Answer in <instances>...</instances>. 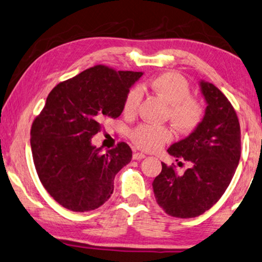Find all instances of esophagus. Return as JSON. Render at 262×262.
Segmentation results:
<instances>
[{
  "label": "esophagus",
  "instance_id": "34e87169",
  "mask_svg": "<svg viewBox=\"0 0 262 262\" xmlns=\"http://www.w3.org/2000/svg\"><path fill=\"white\" fill-rule=\"evenodd\" d=\"M146 158V155L142 153H134L133 154V160H142Z\"/></svg>",
  "mask_w": 262,
  "mask_h": 262
}]
</instances>
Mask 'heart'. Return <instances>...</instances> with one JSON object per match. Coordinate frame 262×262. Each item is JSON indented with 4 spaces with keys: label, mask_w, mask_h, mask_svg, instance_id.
Instances as JSON below:
<instances>
[{
    "label": "heart",
    "mask_w": 262,
    "mask_h": 262,
    "mask_svg": "<svg viewBox=\"0 0 262 262\" xmlns=\"http://www.w3.org/2000/svg\"><path fill=\"white\" fill-rule=\"evenodd\" d=\"M150 88L169 104V119L181 132H192L204 119V106L200 101L190 97V85L180 74L168 72L150 81ZM142 100V91L134 87L128 91L123 101V113L133 115L138 112ZM129 138L142 150H156L171 139L167 127L141 123L129 133Z\"/></svg>",
    "instance_id": "obj_1"
}]
</instances>
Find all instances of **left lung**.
Returning <instances> with one entry per match:
<instances>
[{
	"mask_svg": "<svg viewBox=\"0 0 262 262\" xmlns=\"http://www.w3.org/2000/svg\"><path fill=\"white\" fill-rule=\"evenodd\" d=\"M207 103L201 123L181 141L168 148L190 167L182 175L162 163L153 181L156 201L171 216L189 219L204 214L231 183L241 155V133L236 113L220 89L200 81ZM177 160V161H178Z\"/></svg>",
	"mask_w": 262,
	"mask_h": 262,
	"instance_id": "left-lung-1",
	"label": "left lung"
}]
</instances>
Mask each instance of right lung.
Returning <instances> with one entry per match:
<instances>
[{"label": "right lung", "instance_id": "1", "mask_svg": "<svg viewBox=\"0 0 262 262\" xmlns=\"http://www.w3.org/2000/svg\"><path fill=\"white\" fill-rule=\"evenodd\" d=\"M142 72H116L95 66L58 83L47 97L30 130L40 181L54 200L73 212H89L106 202L114 178L130 162L132 149L120 142L102 153L92 144L104 119H116Z\"/></svg>", "mask_w": 262, "mask_h": 262}]
</instances>
